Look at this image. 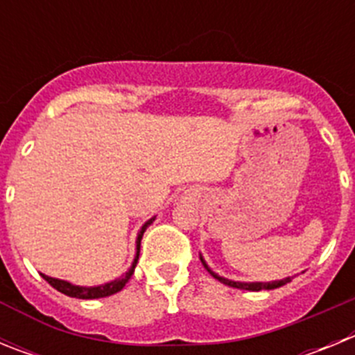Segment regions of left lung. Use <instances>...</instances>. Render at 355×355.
<instances>
[{"mask_svg": "<svg viewBox=\"0 0 355 355\" xmlns=\"http://www.w3.org/2000/svg\"><path fill=\"white\" fill-rule=\"evenodd\" d=\"M200 263L205 265L206 270L209 272V274L213 275V277L216 279V281H220V283L227 284V286L231 288H238V290H249V291H261V290H275V288H281L284 286L286 283H290L291 277H286V279H281V281H270V283H240V281H231V279H225V277H220L218 274H215V272L209 268L208 265H206L205 258L200 256Z\"/></svg>", "mask_w": 355, "mask_h": 355, "instance_id": "1", "label": "left lung"}]
</instances>
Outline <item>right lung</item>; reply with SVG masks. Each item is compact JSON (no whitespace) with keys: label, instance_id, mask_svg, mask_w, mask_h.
<instances>
[{"label":"right lung","instance_id":"obj_1","mask_svg":"<svg viewBox=\"0 0 355 355\" xmlns=\"http://www.w3.org/2000/svg\"><path fill=\"white\" fill-rule=\"evenodd\" d=\"M153 220H155V216H153V218H149V220H147L146 224L140 227L139 236H137V256H135L133 265L130 266V270L122 275V277L115 279V281H110V283H106V284H101V286H76V284L69 283V281H62V279L49 277V275L42 274V277L46 279V281H48V283L51 284L55 290H58L60 293L67 295V297H74V299H103V297H110V295L117 293V291H121L122 288L126 286V283L131 279V275H133L135 266H137V261H139L140 240H142L144 233H146V229L153 224Z\"/></svg>","mask_w":355,"mask_h":355}]
</instances>
